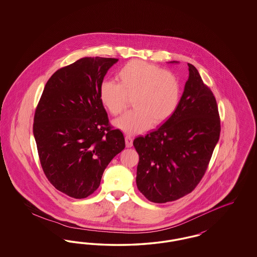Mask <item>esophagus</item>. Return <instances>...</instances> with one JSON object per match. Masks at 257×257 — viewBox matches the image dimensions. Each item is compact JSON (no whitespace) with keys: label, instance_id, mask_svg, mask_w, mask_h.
I'll use <instances>...</instances> for the list:
<instances>
[{"label":"esophagus","instance_id":"34e87169","mask_svg":"<svg viewBox=\"0 0 257 257\" xmlns=\"http://www.w3.org/2000/svg\"><path fill=\"white\" fill-rule=\"evenodd\" d=\"M125 143H126V147H128V148L132 147V146H133V139H132V137L126 135L125 136Z\"/></svg>","mask_w":257,"mask_h":257}]
</instances>
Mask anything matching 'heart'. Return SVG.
<instances>
[{
  "label": "heart",
  "mask_w": 257,
  "mask_h": 257,
  "mask_svg": "<svg viewBox=\"0 0 257 257\" xmlns=\"http://www.w3.org/2000/svg\"><path fill=\"white\" fill-rule=\"evenodd\" d=\"M117 82L103 81L99 97L111 114L120 113L132 98V110L113 121V126L128 135L146 131L152 123L168 120L177 109L181 98V83L171 71L140 60L124 64L116 74Z\"/></svg>",
  "instance_id": "obj_1"
}]
</instances>
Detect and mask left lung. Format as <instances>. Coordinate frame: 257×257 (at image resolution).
Here are the masks:
<instances>
[{"mask_svg":"<svg viewBox=\"0 0 257 257\" xmlns=\"http://www.w3.org/2000/svg\"><path fill=\"white\" fill-rule=\"evenodd\" d=\"M188 66L189 78L174 113L133 143L140 156L137 187L155 203L176 200L196 188L220 138L215 96L196 67L191 63Z\"/></svg>","mask_w":257,"mask_h":257,"instance_id":"obj_1","label":"left lung"}]
</instances>
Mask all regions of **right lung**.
I'll list each match as a JSON object with an SVG mask.
<instances>
[{"instance_id":"obj_1","label":"right lung","mask_w":257,"mask_h":257,"mask_svg":"<svg viewBox=\"0 0 257 257\" xmlns=\"http://www.w3.org/2000/svg\"><path fill=\"white\" fill-rule=\"evenodd\" d=\"M117 61L86 57L62 67L37 105L34 136L41 167L57 190L74 198L97 190L105 169L125 147L99 97L105 75Z\"/></svg>"}]
</instances>
